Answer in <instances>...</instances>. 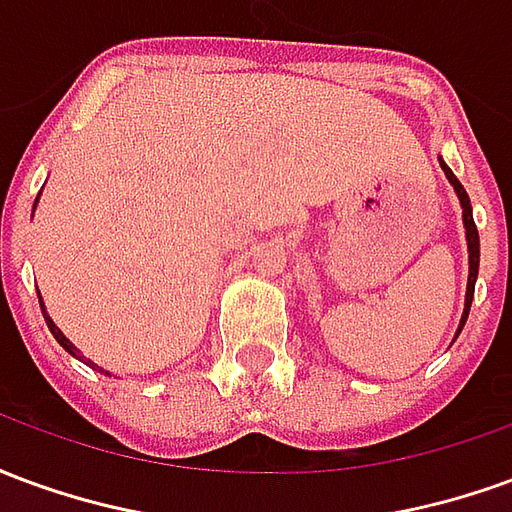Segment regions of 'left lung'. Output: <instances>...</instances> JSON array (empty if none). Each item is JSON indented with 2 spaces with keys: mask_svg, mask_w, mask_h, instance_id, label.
Here are the masks:
<instances>
[{
  "mask_svg": "<svg viewBox=\"0 0 512 512\" xmlns=\"http://www.w3.org/2000/svg\"><path fill=\"white\" fill-rule=\"evenodd\" d=\"M441 169H444V175H447V180L452 183V189H455V194H458V200H461L463 224H466V244H469V285H466V307H463L461 326H458V334H461L463 323H466V318H469V307H472V299H474V282H477V268H480V235H477V224H474L469 194H466V189L461 186V180L452 175V169L447 167V164H441Z\"/></svg>",
  "mask_w": 512,
  "mask_h": 512,
  "instance_id": "1",
  "label": "left lung"
}]
</instances>
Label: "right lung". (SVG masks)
Here are the masks:
<instances>
[{"label":"right lung","mask_w":512,"mask_h":512,"mask_svg":"<svg viewBox=\"0 0 512 512\" xmlns=\"http://www.w3.org/2000/svg\"><path fill=\"white\" fill-rule=\"evenodd\" d=\"M38 202V200H35ZM40 299V296H38ZM40 310H43V304H40ZM43 318H46V323H49V329H51V334H54V337H57V343L62 345V348H65V351H68V354H73V356H79V351H76V348H73L71 343H68V340H65V334L60 332V329H57V326H54V321H51L49 315H46V310H43ZM79 359H82V356H79ZM95 367V365H93ZM101 373H104V370H101ZM106 376H112V373H106Z\"/></svg>","instance_id":"add662e5"}]
</instances>
